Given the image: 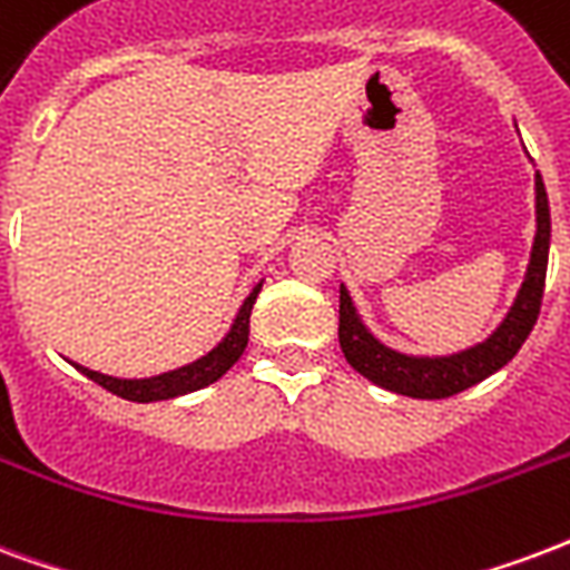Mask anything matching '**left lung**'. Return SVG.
<instances>
[{
	"instance_id": "left-lung-1",
	"label": "left lung",
	"mask_w": 570,
	"mask_h": 570,
	"mask_svg": "<svg viewBox=\"0 0 570 570\" xmlns=\"http://www.w3.org/2000/svg\"><path fill=\"white\" fill-rule=\"evenodd\" d=\"M534 213H538V234H534L532 258L525 279L517 291L511 312L483 342L460 354L448 357H414L402 354L375 340L366 324L361 321L354 303H351L345 285L340 288V345L345 361L361 372L363 379L379 384L384 391L414 396V400H444L453 393L465 391L472 384L483 382L511 361L520 351L525 336L532 333L541 297H544L547 279V255H550V204H547V188L541 174H534Z\"/></svg>"
}]
</instances>
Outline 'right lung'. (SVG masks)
I'll list each match as a JSON object with an SVG mask.
<instances>
[{
  "label": "right lung",
  "instance_id": "add662e5",
  "mask_svg": "<svg viewBox=\"0 0 570 570\" xmlns=\"http://www.w3.org/2000/svg\"><path fill=\"white\" fill-rule=\"evenodd\" d=\"M261 282L252 288V294L239 306L237 318L230 324V331L225 333V340L216 345V348L198 357L195 363H186L179 370L161 372V375H153V379H114V375H101L96 370H87V366H77L87 379H92L96 384H101L105 391L117 393L128 402H158V400H174V396H186L191 391H200L207 384L219 382L222 375L239 361V354L249 345V315L252 306L258 301Z\"/></svg>",
  "mask_w": 570,
  "mask_h": 570
}]
</instances>
